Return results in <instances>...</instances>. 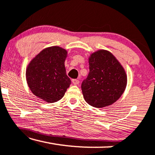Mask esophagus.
<instances>
[{"label": "esophagus", "instance_id": "esophagus-1", "mask_svg": "<svg viewBox=\"0 0 155 155\" xmlns=\"http://www.w3.org/2000/svg\"><path fill=\"white\" fill-rule=\"evenodd\" d=\"M72 82H73V84H75V85H77V84H79L80 81L77 79H73V80H72Z\"/></svg>", "mask_w": 155, "mask_h": 155}]
</instances>
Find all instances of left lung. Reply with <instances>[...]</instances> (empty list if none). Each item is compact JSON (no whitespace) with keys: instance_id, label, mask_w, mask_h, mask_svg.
I'll return each instance as SVG.
<instances>
[{"instance_id":"obj_1","label":"left lung","mask_w":155,"mask_h":155,"mask_svg":"<svg viewBox=\"0 0 155 155\" xmlns=\"http://www.w3.org/2000/svg\"><path fill=\"white\" fill-rule=\"evenodd\" d=\"M88 61L90 73L81 87L84 100L96 108L113 104L126 90L124 68L111 52L104 49L93 52Z\"/></svg>"}]
</instances>
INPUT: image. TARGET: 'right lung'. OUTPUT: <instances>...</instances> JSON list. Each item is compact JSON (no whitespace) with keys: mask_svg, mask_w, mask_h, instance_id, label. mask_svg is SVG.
I'll return each mask as SVG.
<instances>
[{"mask_svg":"<svg viewBox=\"0 0 155 155\" xmlns=\"http://www.w3.org/2000/svg\"><path fill=\"white\" fill-rule=\"evenodd\" d=\"M67 56V50L54 46L44 48L31 59L26 69V80L35 96L48 103L63 98L71 83L65 67Z\"/></svg>","mask_w":155,"mask_h":155,"instance_id":"obj_1","label":"right lung"}]
</instances>
